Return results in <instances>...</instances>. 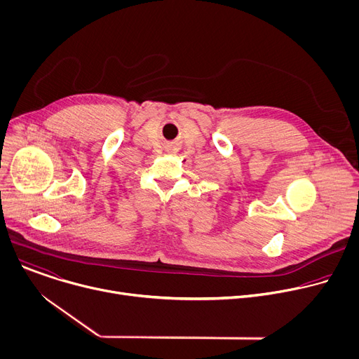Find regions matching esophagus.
<instances>
[{
	"label": "esophagus",
	"mask_w": 359,
	"mask_h": 359,
	"mask_svg": "<svg viewBox=\"0 0 359 359\" xmlns=\"http://www.w3.org/2000/svg\"><path fill=\"white\" fill-rule=\"evenodd\" d=\"M166 150L170 151V153H175V151L179 150V144L176 142H170V143L166 144Z\"/></svg>",
	"instance_id": "esophagus-1"
}]
</instances>
